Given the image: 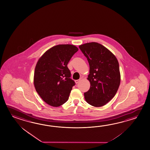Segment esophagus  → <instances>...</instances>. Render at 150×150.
Listing matches in <instances>:
<instances>
[{
    "mask_svg": "<svg viewBox=\"0 0 150 150\" xmlns=\"http://www.w3.org/2000/svg\"><path fill=\"white\" fill-rule=\"evenodd\" d=\"M80 81H81V79H80V80H75V82L76 83V84H77V83H79L80 82Z\"/></svg>",
    "mask_w": 150,
    "mask_h": 150,
    "instance_id": "1",
    "label": "esophagus"
}]
</instances>
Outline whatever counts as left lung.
Segmentation results:
<instances>
[{"label":"left lung","mask_w":150,"mask_h":150,"mask_svg":"<svg viewBox=\"0 0 150 150\" xmlns=\"http://www.w3.org/2000/svg\"><path fill=\"white\" fill-rule=\"evenodd\" d=\"M79 48L90 66L87 79L90 88L84 93L86 101L94 107L104 106L115 96L119 87L121 75L118 61L109 50L96 42L84 44Z\"/></svg>","instance_id":"obj_1"}]
</instances>
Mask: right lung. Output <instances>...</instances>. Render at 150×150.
<instances>
[{"mask_svg":"<svg viewBox=\"0 0 150 150\" xmlns=\"http://www.w3.org/2000/svg\"><path fill=\"white\" fill-rule=\"evenodd\" d=\"M79 50L70 44H61L46 51L39 59L34 72V84L46 104L58 107L67 101L75 83L67 64Z\"/></svg>","mask_w":150,"mask_h":150,"instance_id":"add662e5","label":"right lung"}]
</instances>
